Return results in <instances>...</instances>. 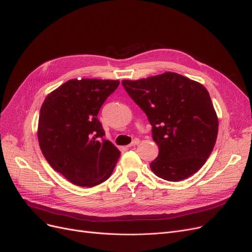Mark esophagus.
Returning a JSON list of instances; mask_svg holds the SVG:
<instances>
[{
	"instance_id": "34e87169",
	"label": "esophagus",
	"mask_w": 252,
	"mask_h": 252,
	"mask_svg": "<svg viewBox=\"0 0 252 252\" xmlns=\"http://www.w3.org/2000/svg\"><path fill=\"white\" fill-rule=\"evenodd\" d=\"M140 143V140L139 139H135L132 143H130L129 145H128V147H133V146H136V145H138Z\"/></svg>"
}]
</instances>
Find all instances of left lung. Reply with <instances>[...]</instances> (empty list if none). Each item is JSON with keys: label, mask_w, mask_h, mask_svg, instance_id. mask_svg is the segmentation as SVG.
<instances>
[{"label": "left lung", "mask_w": 252, "mask_h": 252, "mask_svg": "<svg viewBox=\"0 0 252 252\" xmlns=\"http://www.w3.org/2000/svg\"><path fill=\"white\" fill-rule=\"evenodd\" d=\"M122 83L152 126L158 156L150 163L151 171L168 181L198 172L210 157L218 133L217 114L206 87L174 72Z\"/></svg>", "instance_id": "obj_1"}]
</instances>
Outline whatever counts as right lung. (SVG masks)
<instances>
[{
	"label": "right lung",
	"mask_w": 252,
	"mask_h": 252,
	"mask_svg": "<svg viewBox=\"0 0 252 252\" xmlns=\"http://www.w3.org/2000/svg\"><path fill=\"white\" fill-rule=\"evenodd\" d=\"M118 80L71 79L47 94L38 122V141L49 165L78 187L92 188L111 176L120 152L97 119Z\"/></svg>",
	"instance_id": "obj_1"
}]
</instances>
